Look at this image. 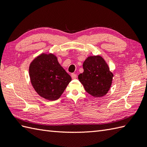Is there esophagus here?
I'll list each match as a JSON object with an SVG mask.
<instances>
[{"instance_id":"esophagus-1","label":"esophagus","mask_w":147,"mask_h":147,"mask_svg":"<svg viewBox=\"0 0 147 147\" xmlns=\"http://www.w3.org/2000/svg\"><path fill=\"white\" fill-rule=\"evenodd\" d=\"M71 78H72V79H73V80H74V79H76L77 78V74L74 73L71 74Z\"/></svg>"}]
</instances>
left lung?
Wrapping results in <instances>:
<instances>
[{
    "mask_svg": "<svg viewBox=\"0 0 147 147\" xmlns=\"http://www.w3.org/2000/svg\"><path fill=\"white\" fill-rule=\"evenodd\" d=\"M83 69L78 79L86 91L96 97L106 95L111 88L113 74L104 59L100 56H89L83 63Z\"/></svg>",
    "mask_w": 147,
    "mask_h": 147,
    "instance_id": "left-lung-1",
    "label": "left lung"
}]
</instances>
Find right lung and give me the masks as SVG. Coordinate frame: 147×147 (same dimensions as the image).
Returning a JSON list of instances; mask_svg holds the SVG:
<instances>
[{
	"mask_svg": "<svg viewBox=\"0 0 147 147\" xmlns=\"http://www.w3.org/2000/svg\"><path fill=\"white\" fill-rule=\"evenodd\" d=\"M29 74L36 92L50 100L58 99L71 81L53 55L38 56L30 66Z\"/></svg>",
	"mask_w": 147,
	"mask_h": 147,
	"instance_id": "1",
	"label": "right lung"
}]
</instances>
